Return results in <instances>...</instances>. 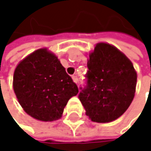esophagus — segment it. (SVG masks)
<instances>
[{
  "label": "esophagus",
  "mask_w": 151,
  "mask_h": 151,
  "mask_svg": "<svg viewBox=\"0 0 151 151\" xmlns=\"http://www.w3.org/2000/svg\"><path fill=\"white\" fill-rule=\"evenodd\" d=\"M72 78H73V80L75 83H78V77H77V76H73Z\"/></svg>",
  "instance_id": "1"
}]
</instances>
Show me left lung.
<instances>
[{"mask_svg":"<svg viewBox=\"0 0 151 151\" xmlns=\"http://www.w3.org/2000/svg\"><path fill=\"white\" fill-rule=\"evenodd\" d=\"M86 86L79 101L86 114L95 122H110L130 106L136 93V75L131 61L116 47L99 43L87 61Z\"/></svg>","mask_w":151,"mask_h":151,"instance_id":"1","label":"left lung"}]
</instances>
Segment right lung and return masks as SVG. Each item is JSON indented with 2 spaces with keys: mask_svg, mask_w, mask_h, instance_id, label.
Instances as JSON below:
<instances>
[{
  "mask_svg": "<svg viewBox=\"0 0 151 151\" xmlns=\"http://www.w3.org/2000/svg\"><path fill=\"white\" fill-rule=\"evenodd\" d=\"M13 87L23 110L43 122L59 119L68 101L78 93L60 61L47 49L35 50L18 64Z\"/></svg>",
  "mask_w": 151,
  "mask_h": 151,
  "instance_id": "add662e5",
  "label": "right lung"
}]
</instances>
